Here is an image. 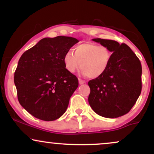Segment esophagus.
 I'll use <instances>...</instances> for the list:
<instances>
[{
  "mask_svg": "<svg viewBox=\"0 0 154 154\" xmlns=\"http://www.w3.org/2000/svg\"><path fill=\"white\" fill-rule=\"evenodd\" d=\"M79 83L80 85H82V84H85V83H86V82L85 80H83V79L79 78Z\"/></svg>",
  "mask_w": 154,
  "mask_h": 154,
  "instance_id": "1",
  "label": "esophagus"
}]
</instances>
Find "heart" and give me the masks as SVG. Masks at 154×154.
Instances as JSON below:
<instances>
[{
	"label": "heart",
	"mask_w": 154,
	"mask_h": 154,
	"mask_svg": "<svg viewBox=\"0 0 154 154\" xmlns=\"http://www.w3.org/2000/svg\"><path fill=\"white\" fill-rule=\"evenodd\" d=\"M112 52L104 45L94 43H84L74 48V54L69 51L63 56L65 68L74 73L79 68L82 74L90 78L101 77L110 65Z\"/></svg>",
	"instance_id": "obj_1"
}]
</instances>
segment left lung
I'll return each mask as SVG.
<instances>
[{"mask_svg":"<svg viewBox=\"0 0 154 154\" xmlns=\"http://www.w3.org/2000/svg\"><path fill=\"white\" fill-rule=\"evenodd\" d=\"M93 41L111 51L110 65L101 77L88 82V102L98 115L116 118L131 110L142 90V66L135 53L125 43L95 38Z\"/></svg>","mask_w":154,"mask_h":154,"instance_id":"8db88e82","label":"left lung"}]
</instances>
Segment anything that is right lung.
<instances>
[{
  "label": "right lung",
  "mask_w": 154,
  "mask_h": 154,
  "mask_svg": "<svg viewBox=\"0 0 154 154\" xmlns=\"http://www.w3.org/2000/svg\"><path fill=\"white\" fill-rule=\"evenodd\" d=\"M78 42L72 37L43 38L19 59L14 72L18 100L35 117L54 121L66 111L79 83L65 68L63 56Z\"/></svg>",
  "instance_id": "obj_1"
}]
</instances>
